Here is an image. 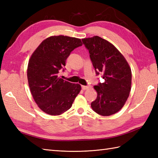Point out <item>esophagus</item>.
I'll use <instances>...</instances> for the list:
<instances>
[{"label":"esophagus","mask_w":158,"mask_h":158,"mask_svg":"<svg viewBox=\"0 0 158 158\" xmlns=\"http://www.w3.org/2000/svg\"><path fill=\"white\" fill-rule=\"evenodd\" d=\"M81 88L83 90H85V89H88L89 88L88 86H85V85H82L81 86Z\"/></svg>","instance_id":"obj_1"}]
</instances>
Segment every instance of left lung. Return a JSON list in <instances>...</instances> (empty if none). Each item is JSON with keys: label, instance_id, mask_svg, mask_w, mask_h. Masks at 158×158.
Listing matches in <instances>:
<instances>
[{"label": "left lung", "instance_id": "left-lung-1", "mask_svg": "<svg viewBox=\"0 0 158 158\" xmlns=\"http://www.w3.org/2000/svg\"><path fill=\"white\" fill-rule=\"evenodd\" d=\"M88 49L96 75L101 73L105 82L94 86L96 99L92 109L102 116L118 112L128 98L132 84V72L123 56L110 42L98 36L82 39Z\"/></svg>", "mask_w": 158, "mask_h": 158}]
</instances>
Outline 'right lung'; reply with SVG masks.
I'll list each match as a JSON object with an SVG mask.
<instances>
[{
	"label": "right lung",
	"instance_id": "obj_1",
	"mask_svg": "<svg viewBox=\"0 0 158 158\" xmlns=\"http://www.w3.org/2000/svg\"><path fill=\"white\" fill-rule=\"evenodd\" d=\"M82 45L80 39L52 36L31 55L27 69L29 88L36 105L45 113L61 115L72 106L81 91L79 84L60 78L58 73L70 52Z\"/></svg>",
	"mask_w": 158,
	"mask_h": 158
}]
</instances>
